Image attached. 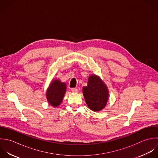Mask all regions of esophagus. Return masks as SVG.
<instances>
[{"instance_id":"1","label":"esophagus","mask_w":158,"mask_h":158,"mask_svg":"<svg viewBox=\"0 0 158 158\" xmlns=\"http://www.w3.org/2000/svg\"><path fill=\"white\" fill-rule=\"evenodd\" d=\"M78 89H77V88H72L71 89V91L73 92H74V93H77V92H78Z\"/></svg>"}]
</instances>
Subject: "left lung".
I'll use <instances>...</instances> for the list:
<instances>
[{"label":"left lung","instance_id":"8db88e82","mask_svg":"<svg viewBox=\"0 0 158 158\" xmlns=\"http://www.w3.org/2000/svg\"><path fill=\"white\" fill-rule=\"evenodd\" d=\"M87 86L82 91L85 101L89 108L94 111H99L106 105L109 92L105 84L96 75L89 77Z\"/></svg>","mask_w":158,"mask_h":158}]
</instances>
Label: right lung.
<instances>
[{"label":"right lung","instance_id":"add662e5","mask_svg":"<svg viewBox=\"0 0 158 158\" xmlns=\"http://www.w3.org/2000/svg\"><path fill=\"white\" fill-rule=\"evenodd\" d=\"M66 90V85L58 79L53 80L47 89L46 97L48 103L53 107H57L62 102Z\"/></svg>","mask_w":158,"mask_h":158}]
</instances>
